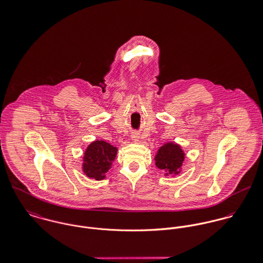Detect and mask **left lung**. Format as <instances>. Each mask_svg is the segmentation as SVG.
I'll list each match as a JSON object with an SVG mask.
<instances>
[{
	"mask_svg": "<svg viewBox=\"0 0 263 263\" xmlns=\"http://www.w3.org/2000/svg\"><path fill=\"white\" fill-rule=\"evenodd\" d=\"M183 160V151L173 143H168L161 147L155 157L156 166L167 172L166 174H178Z\"/></svg>",
	"mask_w": 263,
	"mask_h": 263,
	"instance_id": "obj_1",
	"label": "left lung"
}]
</instances>
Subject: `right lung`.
Returning <instances> with one entry per match:
<instances>
[{
    "label": "right lung",
    "mask_w": 263,
    "mask_h": 263,
    "mask_svg": "<svg viewBox=\"0 0 263 263\" xmlns=\"http://www.w3.org/2000/svg\"><path fill=\"white\" fill-rule=\"evenodd\" d=\"M117 149L103 141L93 142L84 155L83 171L89 177L102 180L105 173L111 168Z\"/></svg>",
    "instance_id": "1"
}]
</instances>
